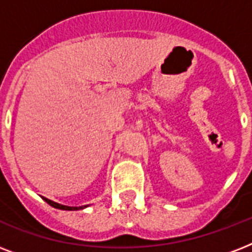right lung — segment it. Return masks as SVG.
<instances>
[{
    "mask_svg": "<svg viewBox=\"0 0 252 252\" xmlns=\"http://www.w3.org/2000/svg\"><path fill=\"white\" fill-rule=\"evenodd\" d=\"M44 199L45 203H48L51 207L53 208H57V209H64V211H77V209H82L84 207H66V205H61V204H57V203H53V201H51V200L45 199V197H43ZM86 207V205H85Z\"/></svg>",
    "mask_w": 252,
    "mask_h": 252,
    "instance_id": "1",
    "label": "right lung"
}]
</instances>
